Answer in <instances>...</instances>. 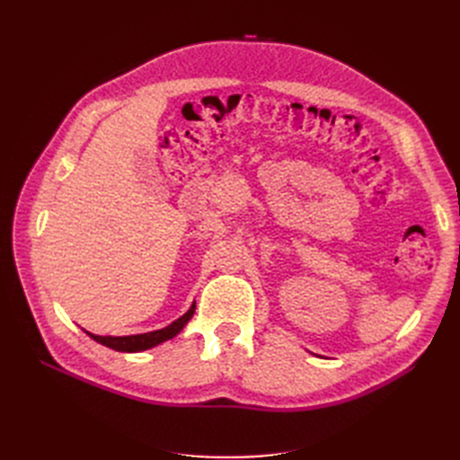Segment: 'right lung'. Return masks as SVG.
Here are the masks:
<instances>
[{
	"instance_id": "add662e5",
	"label": "right lung",
	"mask_w": 460,
	"mask_h": 460,
	"mask_svg": "<svg viewBox=\"0 0 460 460\" xmlns=\"http://www.w3.org/2000/svg\"><path fill=\"white\" fill-rule=\"evenodd\" d=\"M193 311H196V303L191 305V309L184 314L180 316L178 320H174L172 324H169L163 330H155V332H147V333H137V336H95V333L86 332L90 338H93L97 343H102L105 347H111V349L115 351H124V353H136V351H144V349H151V347H155L166 340L174 338L176 333L186 326L188 320L191 318Z\"/></svg>"
}]
</instances>
